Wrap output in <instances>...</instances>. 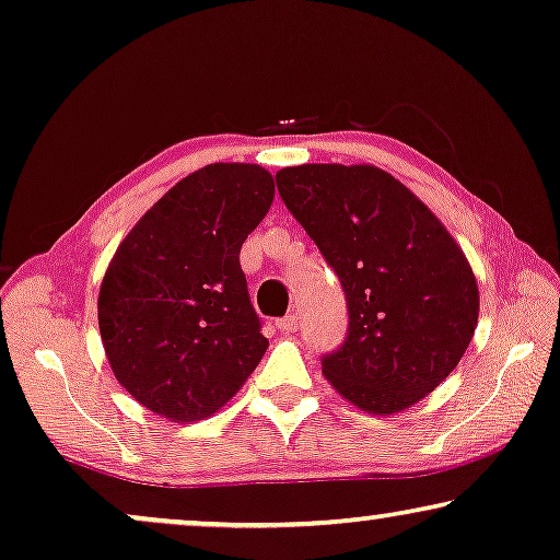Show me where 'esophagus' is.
I'll list each match as a JSON object with an SVG mask.
<instances>
[{
  "mask_svg": "<svg viewBox=\"0 0 560 560\" xmlns=\"http://www.w3.org/2000/svg\"><path fill=\"white\" fill-rule=\"evenodd\" d=\"M277 327H279V332H283V335L296 332V329H299V317H294V314H289V317H283V319L277 322Z\"/></svg>",
  "mask_w": 560,
  "mask_h": 560,
  "instance_id": "1",
  "label": "esophagus"
}]
</instances>
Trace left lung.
Returning <instances> with one entry per match:
<instances>
[{
	"label": "left lung",
	"instance_id": "left-lung-1",
	"mask_svg": "<svg viewBox=\"0 0 560 560\" xmlns=\"http://www.w3.org/2000/svg\"><path fill=\"white\" fill-rule=\"evenodd\" d=\"M277 185L348 296V340L322 373L365 413L419 404L459 365L477 329L479 289L459 243L373 164L283 167Z\"/></svg>",
	"mask_w": 560,
	"mask_h": 560
}]
</instances>
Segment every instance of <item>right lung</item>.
<instances>
[{
    "instance_id": "1",
    "label": "right lung",
    "mask_w": 560,
    "mask_h": 560,
    "mask_svg": "<svg viewBox=\"0 0 560 560\" xmlns=\"http://www.w3.org/2000/svg\"><path fill=\"white\" fill-rule=\"evenodd\" d=\"M273 190L258 164H208L162 195L108 264L98 291L108 365L162 419L220 411L269 348L238 254Z\"/></svg>"
}]
</instances>
